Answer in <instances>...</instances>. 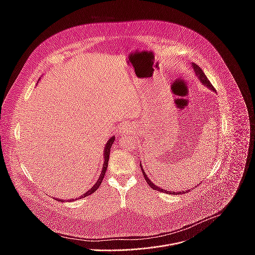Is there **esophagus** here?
Here are the masks:
<instances>
[{
	"label": "esophagus",
	"instance_id": "1",
	"mask_svg": "<svg viewBox=\"0 0 255 255\" xmlns=\"http://www.w3.org/2000/svg\"><path fill=\"white\" fill-rule=\"evenodd\" d=\"M133 131H134V129L130 124H125L120 128V133L121 134H130Z\"/></svg>",
	"mask_w": 255,
	"mask_h": 255
}]
</instances>
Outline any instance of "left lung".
<instances>
[{
  "label": "left lung",
  "mask_w": 255,
  "mask_h": 255,
  "mask_svg": "<svg viewBox=\"0 0 255 255\" xmlns=\"http://www.w3.org/2000/svg\"><path fill=\"white\" fill-rule=\"evenodd\" d=\"M192 66H193V68H194V71H195V74H196V76L198 77V79L200 80V82L204 85V86H206V87H208L210 90H212V91H215V89H214V87L212 86V84L209 82V80L207 79V77L205 76V74H204V71L202 70V68L199 66V65H197L196 63H192ZM216 92V91H215ZM140 167H141V170H142V173H143V176L145 177V180L147 181V184L151 187V189H153V190H155V191H159V192H162V193H166V194H170V195H181V194H186V193H189L190 191L189 190H187L186 192L184 191V192H170V191H166V190H163L162 188H159V187H157L156 185H154L153 184V181L147 176V174L145 173V171H144V169H143V167H142V164H141V162H140Z\"/></svg>",
  "instance_id": "8db88e82"
}]
</instances>
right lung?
<instances>
[{
    "label": "right lung",
    "mask_w": 255,
    "mask_h": 255,
    "mask_svg": "<svg viewBox=\"0 0 255 255\" xmlns=\"http://www.w3.org/2000/svg\"><path fill=\"white\" fill-rule=\"evenodd\" d=\"M114 140H115V136H112L110 139L108 140V142L106 143V145H105V149H104V163H103V168H102V172H101V174H100V176H99V178H98V180H97V183L86 193V194H84L83 196H81L80 197V199L81 198H85V197H87V196H90L91 194H93V193H95L97 190H98V188L100 187V185L102 184V180H103V178H104V176H105V173H106V170H107V167H108V162H109V155H110V150H111V147H112V145H113V143H114ZM57 201H59V202H63V200H58V199H56ZM75 200H77V199H72V200H69V201H72L74 202Z\"/></svg>",
    "instance_id": "add662e5"
}]
</instances>
